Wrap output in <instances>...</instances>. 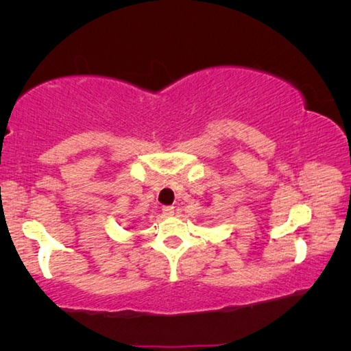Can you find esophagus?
Instances as JSON below:
<instances>
[{"instance_id": "1", "label": "esophagus", "mask_w": 351, "mask_h": 351, "mask_svg": "<svg viewBox=\"0 0 351 351\" xmlns=\"http://www.w3.org/2000/svg\"><path fill=\"white\" fill-rule=\"evenodd\" d=\"M162 213L165 217H171L175 213V207L173 206H164L162 207Z\"/></svg>"}]
</instances>
